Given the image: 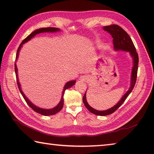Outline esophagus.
I'll list each match as a JSON object with an SVG mask.
<instances>
[{"instance_id": "1", "label": "esophagus", "mask_w": 154, "mask_h": 154, "mask_svg": "<svg viewBox=\"0 0 154 154\" xmlns=\"http://www.w3.org/2000/svg\"><path fill=\"white\" fill-rule=\"evenodd\" d=\"M80 79L81 80H82V81H84V80H87V76H86V75H83V76L80 77Z\"/></svg>"}]
</instances>
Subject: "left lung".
<instances>
[{"instance_id": "obj_1", "label": "left lung", "mask_w": 154, "mask_h": 154, "mask_svg": "<svg viewBox=\"0 0 154 154\" xmlns=\"http://www.w3.org/2000/svg\"><path fill=\"white\" fill-rule=\"evenodd\" d=\"M103 29L105 31H106L110 34V35L113 38V44H114V48L115 51H126L128 52L131 57L132 59H133V67H132V72H131V85L130 87H129L128 90L126 91V93L123 95V97L121 98L120 100L118 102V103L113 106L111 108H109L107 110H103V111H99V110H97L93 108L92 107L88 105V102L87 101V97H86V93H87V91L84 95V97L82 98L83 103H84L85 107L88 109V111H90L93 114L97 115V116H104L109 115L114 113L118 107L121 106L127 97L129 95L132 91H133V88L134 87V85L136 83L137 80V69H138V63H139V57L138 54H137L136 51V48L134 47V45L133 44V41L129 36V35L126 33V32L124 30V29L118 25H111L104 26Z\"/></svg>"}]
</instances>
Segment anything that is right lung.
Instances as JSON below:
<instances>
[{
    "mask_svg": "<svg viewBox=\"0 0 154 154\" xmlns=\"http://www.w3.org/2000/svg\"><path fill=\"white\" fill-rule=\"evenodd\" d=\"M61 29L59 28H39L37 29L36 30H34V32H32V33L29 35V36H27L25 39H24L22 42H21V45L19 47L17 51V55H16V61L19 57V54H20V51L21 50V47L23 44H25L27 42H28L29 40H30L32 38L34 37L36 34H40V33H44V32H50V33H55V32H60ZM15 74H16V79H17V85H18V88L20 89V91L21 95H22L23 97L25 99V101H26L27 104L31 107V108L38 114L43 115V116H51V115H54L58 113L59 111H61V109L63 108V95H64V92L65 91L67 88H69L70 87H72L73 85H75V80H71V81H69L66 82V84L65 85L63 91H62V94H61V100L59 101V103L55 107H54L53 108L51 109H44V108H41V107H39L36 106V105H34V103H32V102L29 100L28 98L25 95V94L23 93V92L21 90V85L20 83V81H19V78H18V70H17V65H16V61L15 63Z\"/></svg>",
    "mask_w": 154,
    "mask_h": 154,
    "instance_id": "1",
    "label": "right lung"
}]
</instances>
